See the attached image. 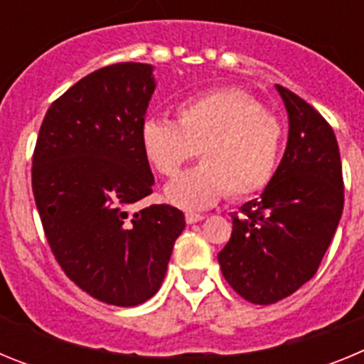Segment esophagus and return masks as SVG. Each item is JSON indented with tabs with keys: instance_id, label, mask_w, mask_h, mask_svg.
I'll return each mask as SVG.
<instances>
[{
	"instance_id": "1",
	"label": "esophagus",
	"mask_w": 364,
	"mask_h": 364,
	"mask_svg": "<svg viewBox=\"0 0 364 364\" xmlns=\"http://www.w3.org/2000/svg\"><path fill=\"white\" fill-rule=\"evenodd\" d=\"M204 220V215L200 213H186V222L188 224H197V222Z\"/></svg>"
}]
</instances>
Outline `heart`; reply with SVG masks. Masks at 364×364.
<instances>
[{
  "label": "heart",
  "mask_w": 364,
  "mask_h": 364,
  "mask_svg": "<svg viewBox=\"0 0 364 364\" xmlns=\"http://www.w3.org/2000/svg\"><path fill=\"white\" fill-rule=\"evenodd\" d=\"M284 129L279 118L237 89H217L178 105L176 122L149 118L142 147L151 166L173 176L200 151L202 162L166 186V198L184 210L247 198L272 184L279 169Z\"/></svg>",
  "instance_id": "obj_1"
}]
</instances>
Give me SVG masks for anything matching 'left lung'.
<instances>
[{
  "mask_svg": "<svg viewBox=\"0 0 364 364\" xmlns=\"http://www.w3.org/2000/svg\"><path fill=\"white\" fill-rule=\"evenodd\" d=\"M277 91L290 122L284 156L260 198L231 215V239L218 253L224 279L253 304H273L314 277L345 204L333 129L295 92Z\"/></svg>",
  "mask_w": 364,
  "mask_h": 364,
  "instance_id": "left-lung-1",
  "label": "left lung"
}]
</instances>
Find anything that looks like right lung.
<instances>
[{
	"label": "right lung",
	"instance_id": "right-lung-1",
	"mask_svg": "<svg viewBox=\"0 0 364 364\" xmlns=\"http://www.w3.org/2000/svg\"><path fill=\"white\" fill-rule=\"evenodd\" d=\"M149 63H114L74 83L49 107L32 156V193L67 277L114 306L159 291L184 213L129 208L153 193L142 125L154 92Z\"/></svg>",
	"mask_w": 364,
	"mask_h": 364
}]
</instances>
